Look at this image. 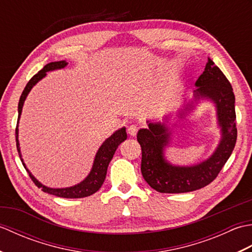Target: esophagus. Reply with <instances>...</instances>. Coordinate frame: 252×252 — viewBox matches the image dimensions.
<instances>
[{
	"instance_id": "34e87169",
	"label": "esophagus",
	"mask_w": 252,
	"mask_h": 252,
	"mask_svg": "<svg viewBox=\"0 0 252 252\" xmlns=\"http://www.w3.org/2000/svg\"><path fill=\"white\" fill-rule=\"evenodd\" d=\"M137 130H138L137 126H134V125H132V126L127 127V133H129L131 136H135L136 133H137Z\"/></svg>"
}]
</instances>
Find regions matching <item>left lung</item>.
Returning a JSON list of instances; mask_svg holds the SVG:
<instances>
[{
  "mask_svg": "<svg viewBox=\"0 0 252 252\" xmlns=\"http://www.w3.org/2000/svg\"><path fill=\"white\" fill-rule=\"evenodd\" d=\"M194 100L210 99L217 108L221 141L217 149L205 161L194 165H174L164 158L163 151L170 142L169 129L163 122L147 121L148 129L137 132V142L142 147L141 171L148 185L159 192L180 194L210 184L232 155L237 140L235 95L233 88L220 68L210 58L196 81ZM194 101L184 107L181 118L194 108Z\"/></svg>",
  "mask_w": 252,
  "mask_h": 252,
  "instance_id": "8db88e82",
  "label": "left lung"
}]
</instances>
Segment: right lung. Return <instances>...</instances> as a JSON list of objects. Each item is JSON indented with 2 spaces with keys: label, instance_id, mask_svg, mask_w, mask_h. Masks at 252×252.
Wrapping results in <instances>:
<instances>
[{
  "label": "right lung",
  "instance_id": "obj_1",
  "mask_svg": "<svg viewBox=\"0 0 252 252\" xmlns=\"http://www.w3.org/2000/svg\"><path fill=\"white\" fill-rule=\"evenodd\" d=\"M66 61H61V62H52L47 63L43 67V69L34 74L33 77L30 79V81L27 83L25 90L23 91V94H21L18 103V120H17V126H16V146H17V151L19 158L21 159V162H23L25 169L28 172L31 180L33 181V183L47 194L54 195L57 197H63V198H83L93 195L94 192L97 191L101 185H103L106 174H107V168H108V164L111 161L112 157L117 151L118 146L120 144L126 140V127H121L118 131H116L114 134L110 137L107 138V140L101 144V146L95 155L93 167L91 169V172L89 175L85 178L82 182H80L79 184L71 186V187H66V189H51V187H47L43 184H41L39 181H37L33 175L31 174L28 168L26 167L23 158H21V153H20V147H19V141H18V123L20 119L21 110H23V106L26 100V97L28 96L31 89L34 87V85L40 81L41 79H43L46 76V72L57 70V69L65 68L67 66Z\"/></svg>",
  "mask_w": 252,
  "mask_h": 252
}]
</instances>
